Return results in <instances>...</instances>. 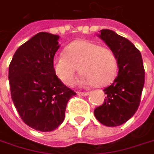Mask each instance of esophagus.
Wrapping results in <instances>:
<instances>
[{
    "instance_id": "obj_1",
    "label": "esophagus",
    "mask_w": 154,
    "mask_h": 154,
    "mask_svg": "<svg viewBox=\"0 0 154 154\" xmlns=\"http://www.w3.org/2000/svg\"><path fill=\"white\" fill-rule=\"evenodd\" d=\"M77 94L78 95H81V96H86V95L89 94L88 92H77Z\"/></svg>"
}]
</instances>
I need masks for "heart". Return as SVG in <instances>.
I'll list each match as a JSON object with an SVG mask.
<instances>
[{
  "label": "heart",
  "mask_w": 154,
  "mask_h": 154,
  "mask_svg": "<svg viewBox=\"0 0 154 154\" xmlns=\"http://www.w3.org/2000/svg\"><path fill=\"white\" fill-rule=\"evenodd\" d=\"M53 71L64 85H72L76 81L77 68L82 74L83 85L96 87L109 85L116 76L118 60L113 51L88 40H77L65 49V54L53 59Z\"/></svg>",
  "instance_id": "b5f03b06"
}]
</instances>
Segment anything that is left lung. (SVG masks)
<instances>
[{"label":"left lung","instance_id":"left-lung-1","mask_svg":"<svg viewBox=\"0 0 154 154\" xmlns=\"http://www.w3.org/2000/svg\"><path fill=\"white\" fill-rule=\"evenodd\" d=\"M99 37L115 53L119 72L113 83L103 90L106 99L94 109V116L104 126L117 127L127 122L138 109L144 68L139 50L129 40L109 29L101 30Z\"/></svg>","mask_w":154,"mask_h":154}]
</instances>
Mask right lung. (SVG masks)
I'll list each match as a JSON object with an SVG mask.
<instances>
[{"instance_id":"1","label":"right lung","mask_w":154,"mask_h":154,"mask_svg":"<svg viewBox=\"0 0 154 154\" xmlns=\"http://www.w3.org/2000/svg\"><path fill=\"white\" fill-rule=\"evenodd\" d=\"M60 36L40 32L16 51L9 67L11 99L30 128L49 132L64 120L69 100L76 93L53 71Z\"/></svg>"}]
</instances>
